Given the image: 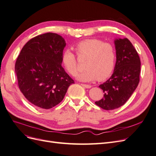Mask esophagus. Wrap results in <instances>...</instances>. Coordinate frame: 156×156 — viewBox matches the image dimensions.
Returning <instances> with one entry per match:
<instances>
[{
	"label": "esophagus",
	"instance_id": "34e87169",
	"mask_svg": "<svg viewBox=\"0 0 156 156\" xmlns=\"http://www.w3.org/2000/svg\"><path fill=\"white\" fill-rule=\"evenodd\" d=\"M81 85H82L83 87L86 88H91V86H90V85H88V84H81Z\"/></svg>",
	"mask_w": 156,
	"mask_h": 156
}]
</instances>
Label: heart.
<instances>
[{"label":"heart","mask_w":156,"mask_h":156,"mask_svg":"<svg viewBox=\"0 0 156 156\" xmlns=\"http://www.w3.org/2000/svg\"><path fill=\"white\" fill-rule=\"evenodd\" d=\"M79 56L88 57L84 64L86 69L76 75L82 82H90L98 79L103 81L110 76L115 66L116 51L111 44L99 39H87L75 46ZM62 60L67 72L75 75L78 71L76 56L70 49H65Z\"/></svg>","instance_id":"b5f03b06"}]
</instances>
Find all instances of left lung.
<instances>
[{"instance_id": "left-lung-1", "label": "left lung", "mask_w": 156, "mask_h": 156, "mask_svg": "<svg viewBox=\"0 0 156 156\" xmlns=\"http://www.w3.org/2000/svg\"><path fill=\"white\" fill-rule=\"evenodd\" d=\"M116 64L111 77L99 87L104 94L96 104L105 110L119 108L129 100L139 83L140 60L131 41L124 38L114 41Z\"/></svg>"}]
</instances>
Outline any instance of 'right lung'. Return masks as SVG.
<instances>
[{"instance_id": "right-lung-1", "label": "right lung", "mask_w": 156, "mask_h": 156, "mask_svg": "<svg viewBox=\"0 0 156 156\" xmlns=\"http://www.w3.org/2000/svg\"><path fill=\"white\" fill-rule=\"evenodd\" d=\"M66 45L64 37L48 32L30 40L18 56L15 72L19 88L37 108L49 109L58 105L74 83L62 66Z\"/></svg>"}]
</instances>
